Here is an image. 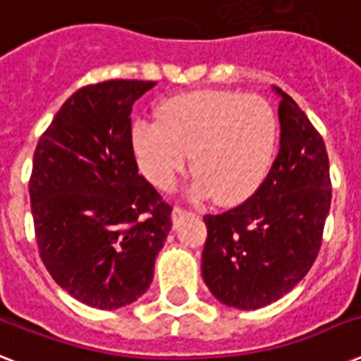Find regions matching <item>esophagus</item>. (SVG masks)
Instances as JSON below:
<instances>
[{
  "mask_svg": "<svg viewBox=\"0 0 361 361\" xmlns=\"http://www.w3.org/2000/svg\"><path fill=\"white\" fill-rule=\"evenodd\" d=\"M185 215H191V214H189V212H187V209H183V208L172 209V226H174V228H178V225H180L181 219H183Z\"/></svg>",
  "mask_w": 361,
  "mask_h": 361,
  "instance_id": "34e87169",
  "label": "esophagus"
}]
</instances>
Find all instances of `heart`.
I'll return each instance as SVG.
<instances>
[{"label": "heart", "instance_id": "b5f03b06", "mask_svg": "<svg viewBox=\"0 0 361 361\" xmlns=\"http://www.w3.org/2000/svg\"><path fill=\"white\" fill-rule=\"evenodd\" d=\"M161 120H136L130 146L149 183L170 191L189 166L197 197L221 204L245 200L274 166L279 121L262 97L200 90L166 101Z\"/></svg>", "mask_w": 361, "mask_h": 361}]
</instances>
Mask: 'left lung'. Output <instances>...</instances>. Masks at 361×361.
Here are the masks:
<instances>
[{
	"mask_svg": "<svg viewBox=\"0 0 361 361\" xmlns=\"http://www.w3.org/2000/svg\"><path fill=\"white\" fill-rule=\"evenodd\" d=\"M279 95V153L268 178L238 208L206 215L202 277L228 307L260 309L307 275L330 214V161L322 136L290 95Z\"/></svg>",
	"mask_w": 361,
	"mask_h": 361,
	"instance_id": "left-lung-1",
	"label": "left lung"
}]
</instances>
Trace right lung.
Masks as SVG:
<instances>
[{
    "mask_svg": "<svg viewBox=\"0 0 361 361\" xmlns=\"http://www.w3.org/2000/svg\"><path fill=\"white\" fill-rule=\"evenodd\" d=\"M155 82L106 80L73 93L33 155L30 200L42 264L67 294L120 309L149 288L170 208L136 166L130 110Z\"/></svg>",
    "mask_w": 361,
    "mask_h": 361,
    "instance_id": "right-lung-1",
    "label": "right lung"
}]
</instances>
